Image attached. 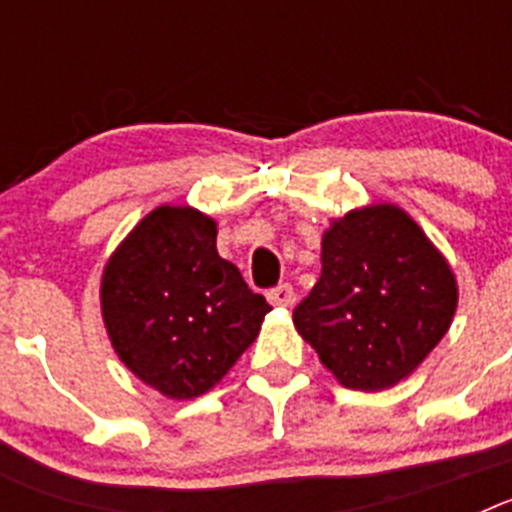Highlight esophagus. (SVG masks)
I'll return each instance as SVG.
<instances>
[{
    "instance_id": "34e87169",
    "label": "esophagus",
    "mask_w": 512,
    "mask_h": 512,
    "mask_svg": "<svg viewBox=\"0 0 512 512\" xmlns=\"http://www.w3.org/2000/svg\"><path fill=\"white\" fill-rule=\"evenodd\" d=\"M266 300H269L274 307H289L292 305V300H295V292H292L289 284H279V287L266 292Z\"/></svg>"
}]
</instances>
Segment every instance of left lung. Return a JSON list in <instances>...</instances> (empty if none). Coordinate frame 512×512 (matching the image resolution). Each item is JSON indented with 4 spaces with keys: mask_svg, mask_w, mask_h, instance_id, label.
Listing matches in <instances>:
<instances>
[{
    "mask_svg": "<svg viewBox=\"0 0 512 512\" xmlns=\"http://www.w3.org/2000/svg\"><path fill=\"white\" fill-rule=\"evenodd\" d=\"M320 264L292 320L348 390H390L449 333L456 274L402 207L379 202L330 220Z\"/></svg>",
    "mask_w": 512,
    "mask_h": 512,
    "instance_id": "obj_1",
    "label": "left lung"
}]
</instances>
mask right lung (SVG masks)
Wrapping results in <instances>:
<instances>
[{
    "instance_id": "add662e5",
    "label": "right lung",
    "mask_w": 512,
    "mask_h": 512,
    "mask_svg": "<svg viewBox=\"0 0 512 512\" xmlns=\"http://www.w3.org/2000/svg\"><path fill=\"white\" fill-rule=\"evenodd\" d=\"M99 305L117 359L169 400L210 392L271 310L217 253L215 220L189 205L156 207L122 238Z\"/></svg>"
}]
</instances>
